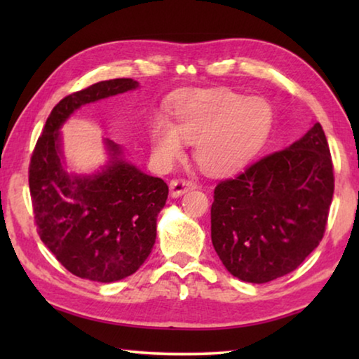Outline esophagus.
<instances>
[{
    "label": "esophagus",
    "instance_id": "obj_1",
    "mask_svg": "<svg viewBox=\"0 0 359 359\" xmlns=\"http://www.w3.org/2000/svg\"><path fill=\"white\" fill-rule=\"evenodd\" d=\"M193 188H196V184L187 179H175L169 184V190H171L172 198H179L182 194H185L188 190H193Z\"/></svg>",
    "mask_w": 359,
    "mask_h": 359
}]
</instances>
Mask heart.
Masks as SVG:
<instances>
[{"instance_id":"1","label":"heart","mask_w":359,"mask_h":359,"mask_svg":"<svg viewBox=\"0 0 359 359\" xmlns=\"http://www.w3.org/2000/svg\"><path fill=\"white\" fill-rule=\"evenodd\" d=\"M171 121L158 117L150 131L151 154L161 168H172L194 142V160L210 174H231L244 168L267 141L272 107L259 96L226 88L191 90L172 106Z\"/></svg>"}]
</instances>
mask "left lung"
<instances>
[{
	"label": "left lung",
	"mask_w": 359,
	"mask_h": 359,
	"mask_svg": "<svg viewBox=\"0 0 359 359\" xmlns=\"http://www.w3.org/2000/svg\"><path fill=\"white\" fill-rule=\"evenodd\" d=\"M332 193L330 145L317 121L290 147L215 187L210 233L218 258L244 282L290 274L323 239Z\"/></svg>",
	"instance_id": "1"
}]
</instances>
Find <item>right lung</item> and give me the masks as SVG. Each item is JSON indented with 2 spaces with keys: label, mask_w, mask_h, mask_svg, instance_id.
I'll use <instances>...</instances> for the list:
<instances>
[{
  "label": "right lung",
  "mask_w": 359,
  "mask_h": 359,
  "mask_svg": "<svg viewBox=\"0 0 359 359\" xmlns=\"http://www.w3.org/2000/svg\"><path fill=\"white\" fill-rule=\"evenodd\" d=\"M139 82L111 79L66 96L48 115L29 163V193L41 241L71 274L111 283L144 264L156 239V218L168 185L125 160L104 139L107 161L92 174L66 169L62 126L77 109L130 90Z\"/></svg>",
  "instance_id": "right-lung-1"
}]
</instances>
